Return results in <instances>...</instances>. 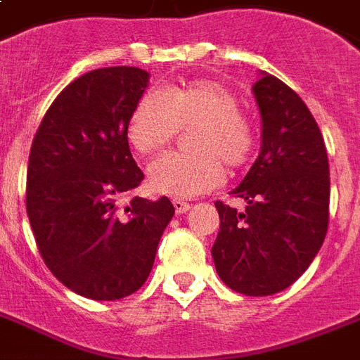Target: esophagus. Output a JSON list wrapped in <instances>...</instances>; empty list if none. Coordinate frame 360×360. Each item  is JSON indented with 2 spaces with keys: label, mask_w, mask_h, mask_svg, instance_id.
<instances>
[{
  "label": "esophagus",
  "mask_w": 360,
  "mask_h": 360,
  "mask_svg": "<svg viewBox=\"0 0 360 360\" xmlns=\"http://www.w3.org/2000/svg\"><path fill=\"white\" fill-rule=\"evenodd\" d=\"M174 207L177 213H186V211L191 210V204L185 202V200H174Z\"/></svg>",
  "instance_id": "esophagus-1"
}]
</instances>
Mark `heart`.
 I'll return each mask as SVG.
<instances>
[{
	"mask_svg": "<svg viewBox=\"0 0 360 360\" xmlns=\"http://www.w3.org/2000/svg\"><path fill=\"white\" fill-rule=\"evenodd\" d=\"M181 128L188 134L191 153H169L153 162L149 186L158 194L192 198L223 183L224 168L245 166L255 147V126L240 109V100L217 81L147 90L134 105L126 136L137 153L153 155L174 141Z\"/></svg>",
	"mask_w": 360,
	"mask_h": 360,
	"instance_id": "heart-1",
	"label": "heart"
}]
</instances>
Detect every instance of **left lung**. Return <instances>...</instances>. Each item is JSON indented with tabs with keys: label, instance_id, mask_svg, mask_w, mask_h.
Segmentation results:
<instances>
[{
	"label": "left lung",
	"instance_id": "obj_1",
	"mask_svg": "<svg viewBox=\"0 0 360 360\" xmlns=\"http://www.w3.org/2000/svg\"><path fill=\"white\" fill-rule=\"evenodd\" d=\"M253 94L262 147L232 194L243 211L215 202L221 219L211 255L224 285L247 296L287 289L308 270L328 229L330 177L321 130L295 90L260 73Z\"/></svg>",
	"mask_w": 360,
	"mask_h": 360
}]
</instances>
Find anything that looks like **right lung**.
Masks as SVG:
<instances>
[{
  "mask_svg": "<svg viewBox=\"0 0 360 360\" xmlns=\"http://www.w3.org/2000/svg\"><path fill=\"white\" fill-rule=\"evenodd\" d=\"M149 73L117 65L84 73L52 101L27 162L26 210L52 276L90 300H119L147 281L175 213L166 196L117 200L143 181L128 119Z\"/></svg>",
  "mask_w": 360,
  "mask_h": 360,
  "instance_id": "1",
  "label": "right lung"
}]
</instances>
